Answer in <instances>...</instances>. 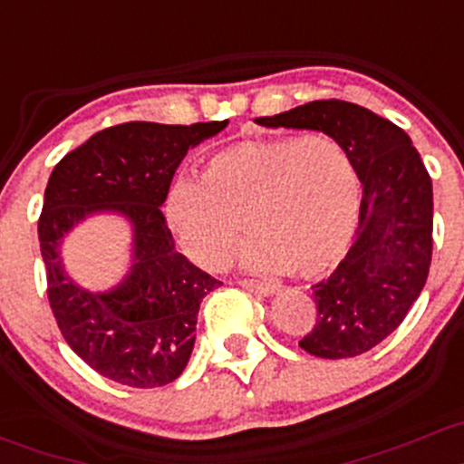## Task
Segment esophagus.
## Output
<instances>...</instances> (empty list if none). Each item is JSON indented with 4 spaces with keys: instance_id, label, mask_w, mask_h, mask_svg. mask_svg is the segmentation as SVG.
<instances>
[{
    "instance_id": "obj_1",
    "label": "esophagus",
    "mask_w": 464,
    "mask_h": 464,
    "mask_svg": "<svg viewBox=\"0 0 464 464\" xmlns=\"http://www.w3.org/2000/svg\"><path fill=\"white\" fill-rule=\"evenodd\" d=\"M238 285L241 287H246L247 292H254V294H258V296H274V294H276L278 290H281V287L278 285H270V283H254V281H241L238 283Z\"/></svg>"
}]
</instances>
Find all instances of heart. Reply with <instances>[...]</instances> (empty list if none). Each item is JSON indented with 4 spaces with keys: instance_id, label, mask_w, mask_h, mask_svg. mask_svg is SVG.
<instances>
[{
    "instance_id": "1",
    "label": "heart",
    "mask_w": 464,
    "mask_h": 464,
    "mask_svg": "<svg viewBox=\"0 0 464 464\" xmlns=\"http://www.w3.org/2000/svg\"><path fill=\"white\" fill-rule=\"evenodd\" d=\"M361 183L345 148L325 134L243 139L214 152L203 179L179 177L163 218L203 270L226 266L246 218L243 270L314 278L341 263L356 232Z\"/></svg>"
}]
</instances>
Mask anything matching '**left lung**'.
Listing matches in <instances>:
<instances>
[{"label":"left lung","instance_id":"left-lung-1","mask_svg":"<svg viewBox=\"0 0 464 464\" xmlns=\"http://www.w3.org/2000/svg\"><path fill=\"white\" fill-rule=\"evenodd\" d=\"M266 128L316 130L341 143L362 186L347 256L312 287L316 325L298 345L312 356L352 358L385 341L420 296L431 266V179L405 130L350 102H310Z\"/></svg>","mask_w":464,"mask_h":464}]
</instances>
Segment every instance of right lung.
I'll list each match as a JSON object with an SVG mask.
<instances>
[{
  "label": "right lung",
  "instance_id": "add662e5",
  "mask_svg": "<svg viewBox=\"0 0 464 464\" xmlns=\"http://www.w3.org/2000/svg\"><path fill=\"white\" fill-rule=\"evenodd\" d=\"M227 123L106 128L68 152L48 179L39 217L48 301L72 352L114 382L161 387L190 361L198 305L221 283L177 252L161 206L188 150ZM102 213L131 226V267L111 291L92 293L67 276L61 246L79 222Z\"/></svg>",
  "mask_w": 464,
  "mask_h": 464
}]
</instances>
